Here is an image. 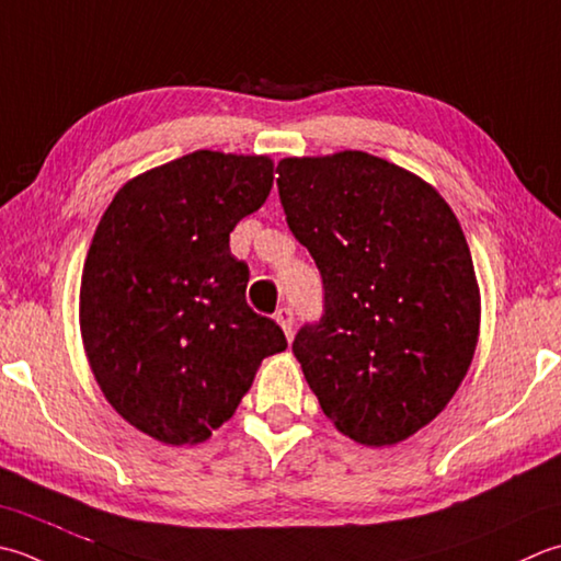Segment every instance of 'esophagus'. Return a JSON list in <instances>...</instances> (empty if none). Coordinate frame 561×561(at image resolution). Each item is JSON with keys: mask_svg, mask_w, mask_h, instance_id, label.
<instances>
[{"mask_svg": "<svg viewBox=\"0 0 561 561\" xmlns=\"http://www.w3.org/2000/svg\"><path fill=\"white\" fill-rule=\"evenodd\" d=\"M274 321H277L282 325V331L287 337H291V328H294V311L289 309V306H284V309H279L277 313H274Z\"/></svg>", "mask_w": 561, "mask_h": 561, "instance_id": "obj_1", "label": "esophagus"}]
</instances>
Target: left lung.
<instances>
[{"mask_svg": "<svg viewBox=\"0 0 561 561\" xmlns=\"http://www.w3.org/2000/svg\"><path fill=\"white\" fill-rule=\"evenodd\" d=\"M279 202L323 282L294 355L323 413L369 447L397 445L453 399L479 335L474 262L431 184L362 150L277 164Z\"/></svg>", "mask_w": 561, "mask_h": 561, "instance_id": "left-lung-1", "label": "left lung"}]
</instances>
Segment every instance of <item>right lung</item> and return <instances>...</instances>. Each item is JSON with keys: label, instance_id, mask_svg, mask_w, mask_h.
<instances>
[{"label": "right lung", "instance_id": "right-lung-1", "mask_svg": "<svg viewBox=\"0 0 561 561\" xmlns=\"http://www.w3.org/2000/svg\"><path fill=\"white\" fill-rule=\"evenodd\" d=\"M270 158L196 150L130 180L87 252L80 325L106 401L164 445L211 437L260 362L287 350L245 301L230 230L265 204Z\"/></svg>", "mask_w": 561, "mask_h": 561}]
</instances>
